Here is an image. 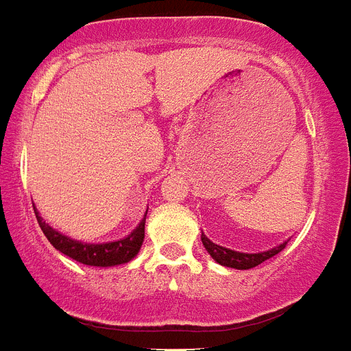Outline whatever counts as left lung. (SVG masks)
I'll return each mask as SVG.
<instances>
[{"label":"left lung","instance_id":"left-lung-1","mask_svg":"<svg viewBox=\"0 0 351 351\" xmlns=\"http://www.w3.org/2000/svg\"><path fill=\"white\" fill-rule=\"evenodd\" d=\"M201 240H202V245H204L208 253L211 254V258L215 260V262L221 263V265H226V267H233V269L256 267V265H260V263L265 262V260L273 258L274 254H278L280 251H283L287 245V242H283V244H280L278 247L269 249V251H263V253L249 254V253H239V251H231V249H228V247H222V245L213 244V242H211V240L208 239L204 233L201 234Z\"/></svg>","mask_w":351,"mask_h":351}]
</instances>
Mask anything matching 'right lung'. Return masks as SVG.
Wrapping results in <instances>:
<instances>
[{
  "label": "right lung",
  "mask_w": 351,
  "mask_h": 351,
  "mask_svg": "<svg viewBox=\"0 0 351 351\" xmlns=\"http://www.w3.org/2000/svg\"><path fill=\"white\" fill-rule=\"evenodd\" d=\"M36 211L37 222H39L40 230L45 233V237L50 240V244L53 245L57 251L64 253L69 258L77 260L86 265H95V267H111V265H120V263H127L132 260L140 251L141 244H143L145 237V213L143 221L130 234H127L125 239H120L117 242H107V244H86V242H78V240L69 239L66 234L55 231L53 228L46 224Z\"/></svg>",
  "instance_id": "right-lung-1"
}]
</instances>
